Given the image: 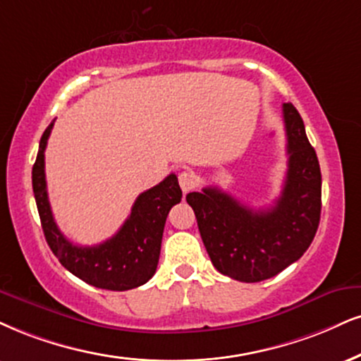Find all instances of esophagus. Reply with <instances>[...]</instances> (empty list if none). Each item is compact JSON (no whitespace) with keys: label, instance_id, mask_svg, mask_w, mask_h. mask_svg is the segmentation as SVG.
Returning <instances> with one entry per match:
<instances>
[{"label":"esophagus","instance_id":"34e87169","mask_svg":"<svg viewBox=\"0 0 361 361\" xmlns=\"http://www.w3.org/2000/svg\"><path fill=\"white\" fill-rule=\"evenodd\" d=\"M179 184H180V189L182 192L188 194L190 192L195 188V176L190 171H184L179 173Z\"/></svg>","mask_w":361,"mask_h":361}]
</instances>
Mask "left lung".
Listing matches in <instances>:
<instances>
[{
	"label": "left lung",
	"mask_w": 361,
	"mask_h": 361,
	"mask_svg": "<svg viewBox=\"0 0 361 361\" xmlns=\"http://www.w3.org/2000/svg\"><path fill=\"white\" fill-rule=\"evenodd\" d=\"M288 172L283 192L264 211L244 206L217 188L189 192L199 233L214 268L243 283L264 281L300 259L322 214V171L293 104H283Z\"/></svg>",
	"instance_id": "left-lung-1"
}]
</instances>
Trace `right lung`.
I'll list each match as a JSON object with an SVG mask.
<instances>
[{
  "instance_id": "obj_1",
  "label": "right lung",
  "mask_w": 361,
  "mask_h": 361,
  "mask_svg": "<svg viewBox=\"0 0 361 361\" xmlns=\"http://www.w3.org/2000/svg\"><path fill=\"white\" fill-rule=\"evenodd\" d=\"M53 122L43 132L31 172L35 201L48 246L63 268L92 286L110 291L142 286L155 274L167 214L182 199L176 173L135 199L130 214L117 234L97 246H77L58 229L48 202L44 149Z\"/></svg>"
}]
</instances>
